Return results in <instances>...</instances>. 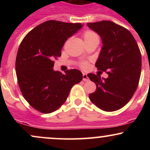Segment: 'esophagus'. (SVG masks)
<instances>
[{
	"label": "esophagus",
	"mask_w": 150,
	"mask_h": 150,
	"mask_svg": "<svg viewBox=\"0 0 150 150\" xmlns=\"http://www.w3.org/2000/svg\"><path fill=\"white\" fill-rule=\"evenodd\" d=\"M82 77H83V79H82V80H83L84 81H88L89 80L88 76H87V74L83 73V74H82Z\"/></svg>",
	"instance_id": "1"
}]
</instances>
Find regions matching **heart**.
I'll return each instance as SVG.
<instances>
[{
    "label": "heart",
    "instance_id": "1",
    "mask_svg": "<svg viewBox=\"0 0 150 150\" xmlns=\"http://www.w3.org/2000/svg\"><path fill=\"white\" fill-rule=\"evenodd\" d=\"M83 36L84 40L86 44H92V43H99V36L97 32H94L92 30H85L82 34ZM79 65L82 68V69H86L88 68L89 62L87 61H80L79 63Z\"/></svg>",
    "mask_w": 150,
    "mask_h": 150
}]
</instances>
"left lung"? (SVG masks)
Returning a JSON list of instances; mask_svg holds the SVG:
<instances>
[{"label": "left lung", "instance_id": "1", "mask_svg": "<svg viewBox=\"0 0 150 150\" xmlns=\"http://www.w3.org/2000/svg\"><path fill=\"white\" fill-rule=\"evenodd\" d=\"M87 26L102 40L95 66L108 75L101 78L99 74L87 75L97 85L89 99L103 111H116L128 104L138 86L142 65L140 49L130 31L114 22L103 20Z\"/></svg>", "mask_w": 150, "mask_h": 150}]
</instances>
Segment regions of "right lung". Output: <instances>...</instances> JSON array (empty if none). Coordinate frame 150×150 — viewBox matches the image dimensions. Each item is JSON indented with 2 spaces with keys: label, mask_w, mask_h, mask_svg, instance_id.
I'll list each match as a JSON object with an SVG mask.
<instances>
[{
  "label": "right lung",
  "mask_w": 150,
  "mask_h": 150,
  "mask_svg": "<svg viewBox=\"0 0 150 150\" xmlns=\"http://www.w3.org/2000/svg\"><path fill=\"white\" fill-rule=\"evenodd\" d=\"M82 27L81 23L49 20L31 30L19 46L15 61L19 87L25 100L39 112L58 109L73 86L82 80L77 69L68 70L65 75L53 69L65 42Z\"/></svg>",
  "instance_id": "1"
}]
</instances>
